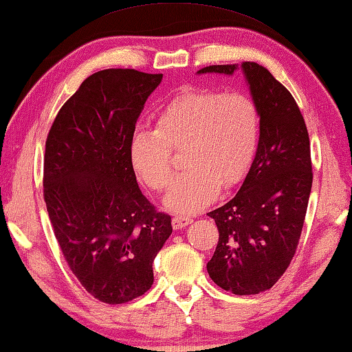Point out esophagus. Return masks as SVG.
I'll use <instances>...</instances> for the list:
<instances>
[{"instance_id":"esophagus-1","label":"esophagus","mask_w":352,"mask_h":352,"mask_svg":"<svg viewBox=\"0 0 352 352\" xmlns=\"http://www.w3.org/2000/svg\"><path fill=\"white\" fill-rule=\"evenodd\" d=\"M193 223V219L190 217H182V214H177V217H173L171 219V224H173V229L175 230H179L184 229V227H187Z\"/></svg>"}]
</instances>
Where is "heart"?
I'll use <instances>...</instances> for the list:
<instances>
[{"instance_id": "heart-1", "label": "heart", "mask_w": 352, "mask_h": 352, "mask_svg": "<svg viewBox=\"0 0 352 352\" xmlns=\"http://www.w3.org/2000/svg\"><path fill=\"white\" fill-rule=\"evenodd\" d=\"M260 140V111L244 92L186 88L160 111L156 129L140 128L129 142L134 171L162 192L173 177L171 154L184 150L188 168L173 184L164 207L195 213L214 199L219 186H235L249 171Z\"/></svg>"}]
</instances>
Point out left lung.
<instances>
[{
  "label": "left lung",
  "mask_w": 352,
  "mask_h": 352,
  "mask_svg": "<svg viewBox=\"0 0 352 352\" xmlns=\"http://www.w3.org/2000/svg\"><path fill=\"white\" fill-rule=\"evenodd\" d=\"M236 69L260 111V140L238 193L207 213L219 232L207 272L224 291L255 295L280 280L297 250L312 187L311 144L297 102L264 66L213 65L198 74Z\"/></svg>",
  "instance_id": "8db88e82"
}]
</instances>
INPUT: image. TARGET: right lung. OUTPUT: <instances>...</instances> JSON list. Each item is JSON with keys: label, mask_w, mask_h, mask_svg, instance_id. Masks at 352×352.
I'll list each match as a JSON object with an SVG mask.
<instances>
[{"label": "right lung", "mask_w": 352, "mask_h": 352, "mask_svg": "<svg viewBox=\"0 0 352 352\" xmlns=\"http://www.w3.org/2000/svg\"><path fill=\"white\" fill-rule=\"evenodd\" d=\"M162 74H92L51 126L45 201L67 266L92 297L122 305L151 287L153 261L171 235V217L142 195L129 142Z\"/></svg>", "instance_id": "add662e5"}]
</instances>
